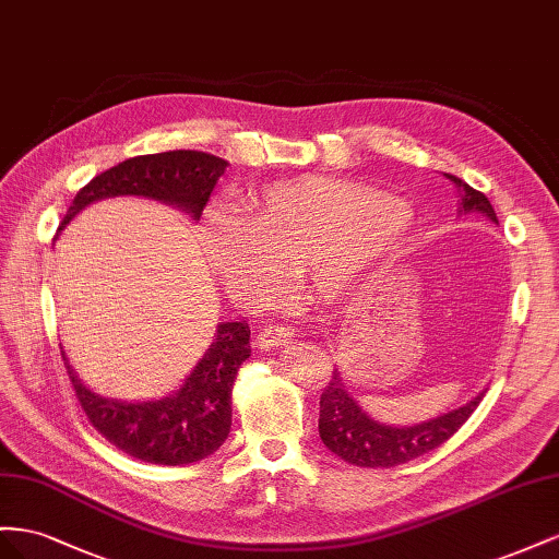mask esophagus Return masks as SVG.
<instances>
[{
	"label": "esophagus",
	"instance_id": "34e87169",
	"mask_svg": "<svg viewBox=\"0 0 559 559\" xmlns=\"http://www.w3.org/2000/svg\"><path fill=\"white\" fill-rule=\"evenodd\" d=\"M290 337H293L290 328L269 323V325H262V328H260V332H258V337H254V342H258L260 348H274V346L288 344Z\"/></svg>",
	"mask_w": 559,
	"mask_h": 559
}]
</instances>
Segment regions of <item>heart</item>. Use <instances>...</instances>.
Returning a JSON list of instances; mask_svg holds the SVG:
<instances>
[{
	"instance_id": "heart-1",
	"label": "heart",
	"mask_w": 559,
	"mask_h": 559,
	"mask_svg": "<svg viewBox=\"0 0 559 559\" xmlns=\"http://www.w3.org/2000/svg\"><path fill=\"white\" fill-rule=\"evenodd\" d=\"M246 211L215 205L203 219L211 264L246 305L269 301L283 288V264H293L316 299H342L405 217L397 199L321 175L252 191Z\"/></svg>"
}]
</instances>
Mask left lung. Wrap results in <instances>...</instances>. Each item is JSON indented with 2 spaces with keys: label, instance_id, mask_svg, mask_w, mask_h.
<instances>
[{
  "label": "left lung",
  "instance_id": "8db88e82",
  "mask_svg": "<svg viewBox=\"0 0 559 559\" xmlns=\"http://www.w3.org/2000/svg\"><path fill=\"white\" fill-rule=\"evenodd\" d=\"M448 175V173H444ZM448 180L456 187L464 213H483L491 222H497L489 199L483 191L473 189L456 175H448ZM483 393L473 397L464 407L442 414L417 426H386L370 419L354 397L348 395L340 372L334 370L328 386L321 393V417H318V433L330 452L362 468H391L407 464L430 450L440 448L450 440L456 430L468 421L475 407L480 405Z\"/></svg>",
  "mask_w": 559,
  "mask_h": 559
}]
</instances>
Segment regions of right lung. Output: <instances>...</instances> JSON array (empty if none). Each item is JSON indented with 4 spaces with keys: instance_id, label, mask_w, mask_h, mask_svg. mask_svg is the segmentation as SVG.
Instances as JSON below:
<instances>
[{
    "instance_id": "right-lung-1",
    "label": "right lung",
    "mask_w": 559,
    "mask_h": 559,
    "mask_svg": "<svg viewBox=\"0 0 559 559\" xmlns=\"http://www.w3.org/2000/svg\"><path fill=\"white\" fill-rule=\"evenodd\" d=\"M227 166L225 158L194 150L126 158L76 191L58 231L88 203L129 194L178 205L199 219ZM248 342L250 330L246 321L219 323L215 342L191 370L182 389L150 403H121L95 395L76 379L66 354L62 360L79 405L105 440L145 464L182 466L211 456L227 440L231 389L238 368L250 356Z\"/></svg>"
}]
</instances>
